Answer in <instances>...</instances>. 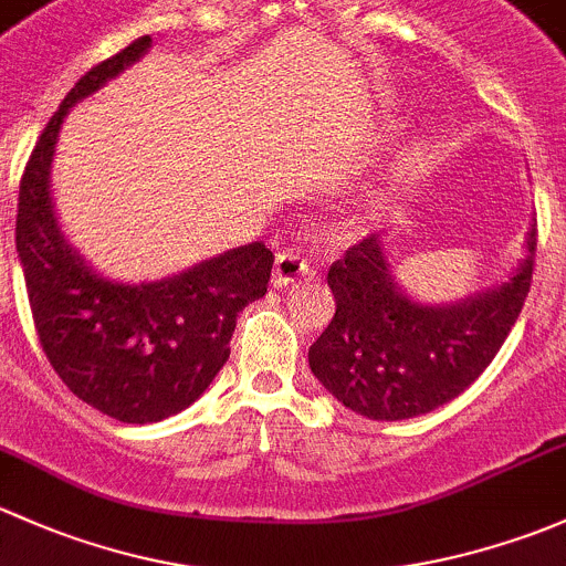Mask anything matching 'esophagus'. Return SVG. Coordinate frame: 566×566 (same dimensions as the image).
<instances>
[{
	"label": "esophagus",
	"instance_id": "34e87169",
	"mask_svg": "<svg viewBox=\"0 0 566 566\" xmlns=\"http://www.w3.org/2000/svg\"><path fill=\"white\" fill-rule=\"evenodd\" d=\"M311 270V261L300 250H283L275 259V270H272V285L275 289H289L291 283H296L300 277L307 275Z\"/></svg>",
	"mask_w": 566,
	"mask_h": 566
}]
</instances>
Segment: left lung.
Segmentation results:
<instances>
[{
	"label": "left lung",
	"instance_id": "obj_1",
	"mask_svg": "<svg viewBox=\"0 0 566 566\" xmlns=\"http://www.w3.org/2000/svg\"><path fill=\"white\" fill-rule=\"evenodd\" d=\"M537 220L526 259L506 283L455 305L411 300L389 270L378 234L329 266L335 318L307 352L313 376L368 419H409L450 403L493 363L532 289Z\"/></svg>",
	"mask_w": 566,
	"mask_h": 566
}]
</instances>
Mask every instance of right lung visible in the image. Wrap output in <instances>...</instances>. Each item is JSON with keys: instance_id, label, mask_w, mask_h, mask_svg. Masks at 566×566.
Masks as SVG:
<instances>
[{"instance_id": "right-lung-1", "label": "right lung", "mask_w": 566, "mask_h": 566, "mask_svg": "<svg viewBox=\"0 0 566 566\" xmlns=\"http://www.w3.org/2000/svg\"><path fill=\"white\" fill-rule=\"evenodd\" d=\"M153 38L95 65L51 116L21 177L15 250L40 346L65 387L127 424L188 409L229 359L237 316L266 294L264 242L201 261L157 283H119L92 270L65 240L51 201V163L67 111L142 60Z\"/></svg>"}]
</instances>
